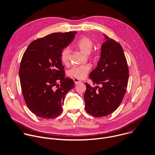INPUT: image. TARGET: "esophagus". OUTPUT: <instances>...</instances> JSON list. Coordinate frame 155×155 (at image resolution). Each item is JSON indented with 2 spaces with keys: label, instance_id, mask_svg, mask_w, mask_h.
I'll return each mask as SVG.
<instances>
[{
  "label": "esophagus",
  "instance_id": "obj_1",
  "mask_svg": "<svg viewBox=\"0 0 155 155\" xmlns=\"http://www.w3.org/2000/svg\"><path fill=\"white\" fill-rule=\"evenodd\" d=\"M73 81H74L75 84H80L81 82H82L81 81H80L79 79H77V78L73 79Z\"/></svg>",
  "mask_w": 155,
  "mask_h": 155
}]
</instances>
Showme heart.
<instances>
[{"mask_svg": "<svg viewBox=\"0 0 155 155\" xmlns=\"http://www.w3.org/2000/svg\"><path fill=\"white\" fill-rule=\"evenodd\" d=\"M76 45L81 51L88 54L91 51L92 49L93 46V42L90 38L88 37H82L76 42ZM70 51L68 47L65 48L61 53V60L62 62L65 65H67L70 62ZM96 52H93V53L90 54V56L93 57L96 56ZM90 68L91 66L89 64L75 67L70 70V74L72 77L79 79H82L87 76Z\"/></svg>", "mask_w": 155, "mask_h": 155, "instance_id": "heart-1", "label": "heart"}]
</instances>
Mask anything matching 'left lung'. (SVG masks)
Returning <instances> with one entry per match:
<instances>
[{
	"label": "left lung",
	"mask_w": 155,
	"mask_h": 155,
	"mask_svg": "<svg viewBox=\"0 0 155 155\" xmlns=\"http://www.w3.org/2000/svg\"><path fill=\"white\" fill-rule=\"evenodd\" d=\"M105 42L101 47L97 66L90 73L93 84L102 85L91 87L85 83V110L95 117L112 113L119 107L125 94L129 77L127 62L121 45L104 35Z\"/></svg>",
	"instance_id": "left-lung-1"
}]
</instances>
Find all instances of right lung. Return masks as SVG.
Here are the masks:
<instances>
[{"mask_svg": "<svg viewBox=\"0 0 155 155\" xmlns=\"http://www.w3.org/2000/svg\"><path fill=\"white\" fill-rule=\"evenodd\" d=\"M76 33L48 35L33 41L24 53L19 73L22 91L27 107L38 117L60 115L65 95L74 86L73 79L65 77L61 53Z\"/></svg>", "mask_w": 155, "mask_h": 155, "instance_id": "add662e5", "label": "right lung"}]
</instances>
